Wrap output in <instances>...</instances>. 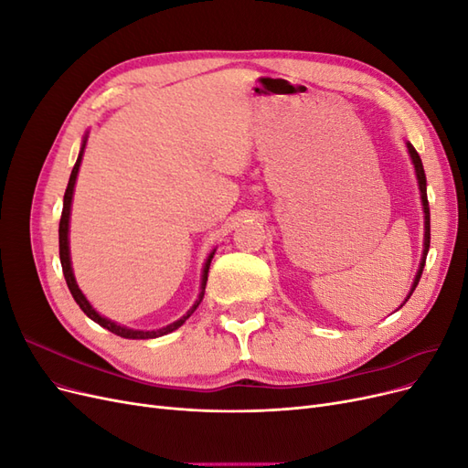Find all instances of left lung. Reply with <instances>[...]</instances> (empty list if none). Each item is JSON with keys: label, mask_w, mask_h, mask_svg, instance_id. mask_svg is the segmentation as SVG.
<instances>
[{"label": "left lung", "mask_w": 468, "mask_h": 468, "mask_svg": "<svg viewBox=\"0 0 468 468\" xmlns=\"http://www.w3.org/2000/svg\"><path fill=\"white\" fill-rule=\"evenodd\" d=\"M406 146H408V154H410V158H412V164H414V167H416V177H418V186H420V195H421V207H423V224H426V232H423V253H421V261H420V269H418V273H416V279H414V285H412V289H410V294L406 296V301L410 299V296H412V292H414V289L418 287V281H420V277H421V271H423V265H426V258H428V251H430V205H428V186H426V172H423V165H421V158H420V154L416 152V148L410 144V143H406ZM406 301L402 303V304H406ZM400 304V306H402Z\"/></svg>", "instance_id": "left-lung-1"}]
</instances>
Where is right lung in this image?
Listing matches in <instances>:
<instances>
[{
    "label": "right lung",
    "instance_id": "right-lung-1",
    "mask_svg": "<svg viewBox=\"0 0 468 468\" xmlns=\"http://www.w3.org/2000/svg\"><path fill=\"white\" fill-rule=\"evenodd\" d=\"M86 143H88V136L83 138L81 143V150H80V155L76 160V165L72 169V174H69V181H68V187H66V193H64V208H62V217H60V229H58V242H60V263H62V271H64V279H66V285L69 289V292H72L74 301L80 304V308L83 310V314H88L93 322H97L99 325H103V328H107L109 332L117 334L121 337H126V339H152V337H160V335H165L169 332L177 330L179 325H183V322H186L195 310L197 306L201 304L203 296H205V287H207V279H208V267H210V261H212V256H215V250H212L208 253V258L205 261V267H203V277H201V292H199V299L195 301V304L191 306L189 313L186 316H181L179 320H176L174 324L165 325V328H160V330H150V332H144V330H133V328H126V325H121L117 322H112L105 316H101L97 313V310L90 304V301L86 299V294H83L78 287L76 282V277H74V271H72V261H69V246H68V230H69V208H72V197H74V186H76V179H78V172H80V164H81V155H83V148H86Z\"/></svg>",
    "mask_w": 468,
    "mask_h": 468
}]
</instances>
